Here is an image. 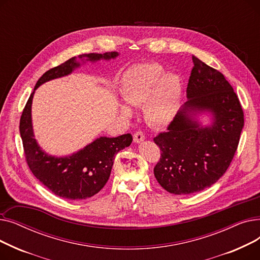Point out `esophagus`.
I'll use <instances>...</instances> for the list:
<instances>
[{
	"mask_svg": "<svg viewBox=\"0 0 260 260\" xmlns=\"http://www.w3.org/2000/svg\"><path fill=\"white\" fill-rule=\"evenodd\" d=\"M144 139H145V137H144V135H143L141 132H137V133L134 134V142L140 143V142H142Z\"/></svg>",
	"mask_w": 260,
	"mask_h": 260,
	"instance_id": "obj_1",
	"label": "esophagus"
}]
</instances>
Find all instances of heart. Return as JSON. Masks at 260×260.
Returning a JSON list of instances; mask_svg holds the SVG:
<instances>
[{
	"label": "heart",
	"instance_id": "obj_1",
	"mask_svg": "<svg viewBox=\"0 0 260 260\" xmlns=\"http://www.w3.org/2000/svg\"><path fill=\"white\" fill-rule=\"evenodd\" d=\"M120 93L127 104L143 106L145 120L153 126H166L175 118L179 108L182 83L178 76L165 74L157 63L134 65L120 80ZM120 113L128 117L132 109L121 104Z\"/></svg>",
	"mask_w": 260,
	"mask_h": 260
}]
</instances>
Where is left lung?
<instances>
[{"instance_id":"left-lung-1","label":"left lung","mask_w":260,"mask_h":260,"mask_svg":"<svg viewBox=\"0 0 260 260\" xmlns=\"http://www.w3.org/2000/svg\"><path fill=\"white\" fill-rule=\"evenodd\" d=\"M186 88L187 101L154 142L161 157L154 168L159 184L175 195L200 192L226 172L236 153L243 127V111L224 76L193 56ZM208 111L211 126L195 115Z\"/></svg>"}]
</instances>
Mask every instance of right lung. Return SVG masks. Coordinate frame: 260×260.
<instances>
[{"mask_svg": "<svg viewBox=\"0 0 260 260\" xmlns=\"http://www.w3.org/2000/svg\"><path fill=\"white\" fill-rule=\"evenodd\" d=\"M117 51L105 53H84L78 56L82 62L111 60L118 56ZM76 57L51 68L41 77L27 101L20 120V134L25 158L36 178L59 197L80 200L89 198L106 184L115 155L131 145L133 136L121 135L116 138H97L79 152L66 157L46 154L35 139L31 122V104L36 89L47 81L70 75L80 66Z\"/></svg>", "mask_w": 260, "mask_h": 260, "instance_id": "obj_1", "label": "right lung"}]
</instances>
